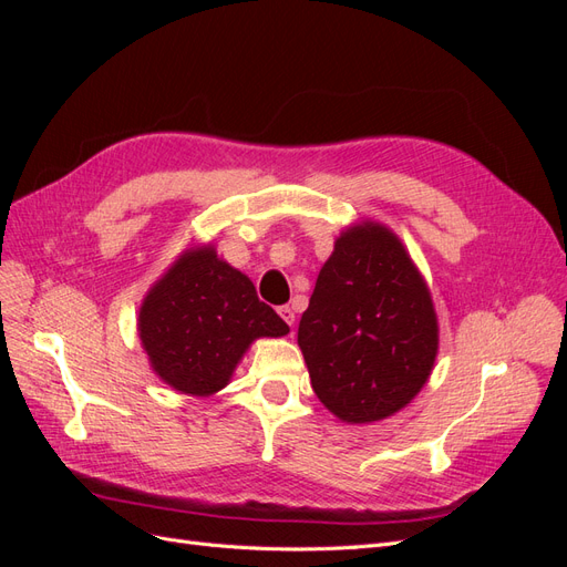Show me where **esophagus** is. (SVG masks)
<instances>
[{"instance_id": "esophagus-1", "label": "esophagus", "mask_w": 567, "mask_h": 567, "mask_svg": "<svg viewBox=\"0 0 567 567\" xmlns=\"http://www.w3.org/2000/svg\"><path fill=\"white\" fill-rule=\"evenodd\" d=\"M279 315H281V319L290 326V331H293V323H296V312L290 310L288 305H284V307H279Z\"/></svg>"}]
</instances>
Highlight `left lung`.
Instances as JSON below:
<instances>
[{
  "instance_id": "obj_1",
  "label": "left lung",
  "mask_w": 567,
  "mask_h": 567,
  "mask_svg": "<svg viewBox=\"0 0 567 567\" xmlns=\"http://www.w3.org/2000/svg\"><path fill=\"white\" fill-rule=\"evenodd\" d=\"M298 346L317 398L340 421H381L414 400L435 364L437 319L398 236L364 221L338 238Z\"/></svg>"
}]
</instances>
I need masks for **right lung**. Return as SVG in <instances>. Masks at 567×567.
Segmentation results:
<instances>
[{
	"label": "right lung",
	"instance_id": "add662e5",
	"mask_svg": "<svg viewBox=\"0 0 567 567\" xmlns=\"http://www.w3.org/2000/svg\"><path fill=\"white\" fill-rule=\"evenodd\" d=\"M288 323L255 293L252 281L208 246L186 252L151 288L140 336L151 367L186 394H213L231 379L255 338H279Z\"/></svg>",
	"mask_w": 567,
	"mask_h": 567
}]
</instances>
